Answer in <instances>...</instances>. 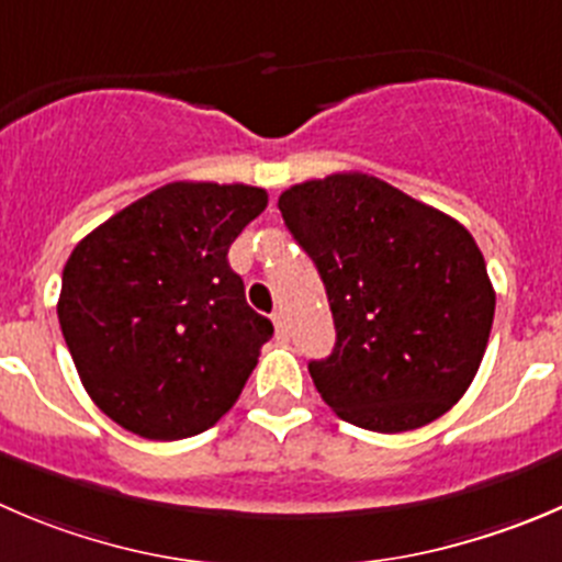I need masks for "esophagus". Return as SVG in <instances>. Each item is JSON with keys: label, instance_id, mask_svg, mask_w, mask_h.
Returning a JSON list of instances; mask_svg holds the SVG:
<instances>
[{"label": "esophagus", "instance_id": "obj_1", "mask_svg": "<svg viewBox=\"0 0 562 562\" xmlns=\"http://www.w3.org/2000/svg\"><path fill=\"white\" fill-rule=\"evenodd\" d=\"M271 321H274L277 340L285 342V340H288V321H285V315H282V313H274V315H271Z\"/></svg>", "mask_w": 562, "mask_h": 562}]
</instances>
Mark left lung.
Masks as SVG:
<instances>
[{
    "label": "left lung",
    "instance_id": "left-lung-1",
    "mask_svg": "<svg viewBox=\"0 0 562 562\" xmlns=\"http://www.w3.org/2000/svg\"><path fill=\"white\" fill-rule=\"evenodd\" d=\"M277 205L329 296L335 348L307 368L337 417L401 434L453 408L494 321L470 231L362 172L296 183Z\"/></svg>",
    "mask_w": 562,
    "mask_h": 562
}]
</instances>
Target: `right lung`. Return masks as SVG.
Segmentation results:
<instances>
[{
  "mask_svg": "<svg viewBox=\"0 0 562 562\" xmlns=\"http://www.w3.org/2000/svg\"><path fill=\"white\" fill-rule=\"evenodd\" d=\"M266 189L176 181L81 238L57 315L87 395L125 431L187 439L241 395L274 335L227 263Z\"/></svg>",
  "mask_w": 562,
  "mask_h": 562,
  "instance_id": "add662e5",
  "label": "right lung"
}]
</instances>
